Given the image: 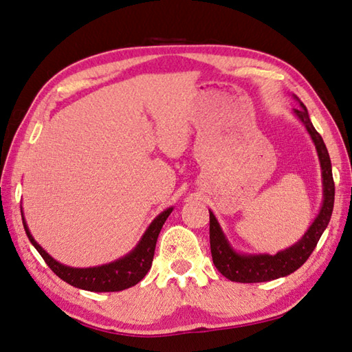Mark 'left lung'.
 <instances>
[{
	"label": "left lung",
	"mask_w": 352,
	"mask_h": 352,
	"mask_svg": "<svg viewBox=\"0 0 352 352\" xmlns=\"http://www.w3.org/2000/svg\"><path fill=\"white\" fill-rule=\"evenodd\" d=\"M293 98L299 102V108H294L293 114L305 126L319 157L322 174V206L319 213L316 215L313 223L309 224L307 232L300 236V239L296 241L293 245L287 247V249L279 250L273 254L238 252L230 244V241L227 239L215 213L209 209L210 252L213 264H215L218 272L223 276L230 280L250 284V282H267L278 278H285L288 274H292L299 267L304 265L305 261L309 258V254L313 253L316 245H318L322 233L325 232L329 219H331L334 208V180L328 149L325 143H323L320 134L316 131L311 120H309L307 107L299 100L298 96L293 94Z\"/></svg>",
	"instance_id": "left-lung-1"
}]
</instances>
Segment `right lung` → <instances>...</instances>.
Wrapping results in <instances>:
<instances>
[{"label":"right lung","instance_id":"obj_1","mask_svg":"<svg viewBox=\"0 0 352 352\" xmlns=\"http://www.w3.org/2000/svg\"><path fill=\"white\" fill-rule=\"evenodd\" d=\"M172 210H174V208H168L162 213H158L146 227V230H144L134 249L128 252L126 254H123L122 258L103 265L85 268L65 265L54 259L53 256H50V254L41 247V244H38V241H34L24 218L23 208H21V217H23L24 230L27 233V236H29L30 243L33 244L34 249L38 250L41 256L44 258L47 265L50 267L62 280H65L67 284H70L76 288H80V290L107 293L126 290V288L139 284V282L146 276L151 265H153L158 233H160L164 221H166Z\"/></svg>","mask_w":352,"mask_h":352}]
</instances>
